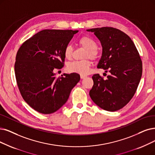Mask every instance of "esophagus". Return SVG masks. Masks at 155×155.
Instances as JSON below:
<instances>
[{"instance_id":"34e87169","label":"esophagus","mask_w":155,"mask_h":155,"mask_svg":"<svg viewBox=\"0 0 155 155\" xmlns=\"http://www.w3.org/2000/svg\"><path fill=\"white\" fill-rule=\"evenodd\" d=\"M80 77H81V79H84V78H86V76H84V75H82V74H81V76H80Z\"/></svg>"}]
</instances>
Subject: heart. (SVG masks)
<instances>
[{"instance_id": "b5f03b06", "label": "heart", "mask_w": 155, "mask_h": 155, "mask_svg": "<svg viewBox=\"0 0 155 155\" xmlns=\"http://www.w3.org/2000/svg\"><path fill=\"white\" fill-rule=\"evenodd\" d=\"M79 44L87 49L86 57H89L92 59H96L98 57L97 50V45L92 38L88 36H83L79 39ZM73 48L71 45H67L64 49V56L67 59H71L72 57ZM90 62L88 60L81 61H73L67 65V69L69 72L77 73L86 75L89 72Z\"/></svg>"}]
</instances>
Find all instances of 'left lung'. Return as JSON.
<instances>
[{"mask_svg":"<svg viewBox=\"0 0 155 155\" xmlns=\"http://www.w3.org/2000/svg\"><path fill=\"white\" fill-rule=\"evenodd\" d=\"M86 31L94 32L102 47L97 67L110 73L106 80L98 74L92 76L94 86L90 96L104 110H119L131 100L141 79L142 64L137 49L130 38L117 28L102 27Z\"/></svg>","mask_w":155,"mask_h":155,"instance_id":"8db88e82","label":"left lung"}]
</instances>
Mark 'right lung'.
Listing matches in <instances>:
<instances>
[{
  "instance_id": "obj_1",
  "label": "right lung",
  "mask_w": 155,
  "mask_h": 155,
  "mask_svg": "<svg viewBox=\"0 0 155 155\" xmlns=\"http://www.w3.org/2000/svg\"><path fill=\"white\" fill-rule=\"evenodd\" d=\"M77 32L43 30L25 42L18 51L15 71L18 88L24 101L40 113L56 112L79 81L77 73L57 78L53 72L64 66V49Z\"/></svg>"
}]
</instances>
